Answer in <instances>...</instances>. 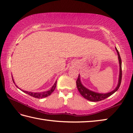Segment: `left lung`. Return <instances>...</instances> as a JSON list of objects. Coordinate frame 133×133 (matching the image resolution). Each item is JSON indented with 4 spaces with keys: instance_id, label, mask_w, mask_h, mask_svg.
Returning <instances> with one entry per match:
<instances>
[{
    "instance_id": "obj_1",
    "label": "left lung",
    "mask_w": 133,
    "mask_h": 133,
    "mask_svg": "<svg viewBox=\"0 0 133 133\" xmlns=\"http://www.w3.org/2000/svg\"><path fill=\"white\" fill-rule=\"evenodd\" d=\"M116 50L117 53H118L119 62V66H120V74H119V82H118V85H117V87L115 88V90H114L113 91H112V92H109L108 93H105V94H104V93H98L92 92V91L87 89V88L84 87V86L82 85L81 82L79 75L78 78V79L76 81L77 87L78 90L79 91V92L80 93V94L81 95L85 98H86V99H87L88 100L90 101H94V102L103 100L107 97H110V96H111L112 94H114V93L118 90L119 87H120L121 81H122V60L121 58L120 55H119V52L116 48Z\"/></svg>"
}]
</instances>
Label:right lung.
Returning <instances> with one entry per match:
<instances>
[{
	"label": "right lung",
	"mask_w": 133,
	"mask_h": 133,
	"mask_svg": "<svg viewBox=\"0 0 133 133\" xmlns=\"http://www.w3.org/2000/svg\"><path fill=\"white\" fill-rule=\"evenodd\" d=\"M12 81L14 83V80H13V79H12ZM56 83H57V81H56L54 85L52 86V87L51 88V89L50 90L46 91V92H41V93H33L31 92H27V91H25V90H23L21 89V90L22 92H23L25 93H26V94H28L29 95L32 96V97H35V98H42L47 97V96L51 95V93L54 92L55 89V88L56 87ZM15 86H17V85H15ZM17 87H18L17 86Z\"/></svg>",
	"instance_id": "obj_1"
}]
</instances>
